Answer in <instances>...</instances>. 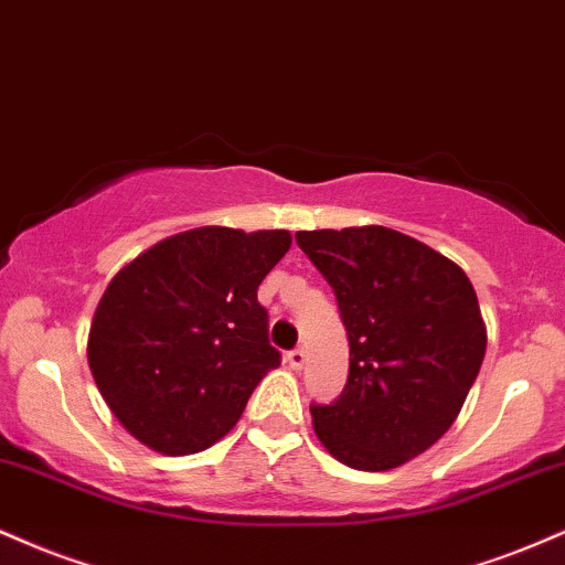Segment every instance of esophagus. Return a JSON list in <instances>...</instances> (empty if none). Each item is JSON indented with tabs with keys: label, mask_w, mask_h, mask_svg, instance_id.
<instances>
[{
	"label": "esophagus",
	"mask_w": 565,
	"mask_h": 565,
	"mask_svg": "<svg viewBox=\"0 0 565 565\" xmlns=\"http://www.w3.org/2000/svg\"><path fill=\"white\" fill-rule=\"evenodd\" d=\"M285 360H288V364H290V367H294V370H301L303 364H307V351L298 347V349H294V351H288V356H285Z\"/></svg>",
	"instance_id": "esophagus-1"
}]
</instances>
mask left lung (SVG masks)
I'll return each mask as SVG.
<instances>
[{
    "label": "left lung",
    "instance_id": "8db88e82",
    "mask_svg": "<svg viewBox=\"0 0 565 565\" xmlns=\"http://www.w3.org/2000/svg\"><path fill=\"white\" fill-rule=\"evenodd\" d=\"M296 243L349 335L347 386L309 407L317 439L349 468H399L447 434L479 375L487 324L473 285L439 250L377 224L296 232Z\"/></svg>",
    "mask_w": 565,
    "mask_h": 565
}]
</instances>
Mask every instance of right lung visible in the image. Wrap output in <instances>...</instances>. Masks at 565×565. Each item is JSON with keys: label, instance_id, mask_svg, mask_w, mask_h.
I'll use <instances>...</instances> for the list:
<instances>
[{"label": "right lung", "instance_id": "right-lung-1", "mask_svg": "<svg viewBox=\"0 0 565 565\" xmlns=\"http://www.w3.org/2000/svg\"><path fill=\"white\" fill-rule=\"evenodd\" d=\"M288 230L198 227L166 237L108 282L89 328V370L135 439L203 452L241 420L280 351L256 290Z\"/></svg>", "mask_w": 565, "mask_h": 565}]
</instances>
